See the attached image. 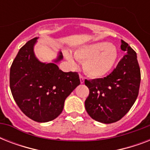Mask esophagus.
I'll use <instances>...</instances> for the list:
<instances>
[{"label": "esophagus", "instance_id": "1", "mask_svg": "<svg viewBox=\"0 0 150 150\" xmlns=\"http://www.w3.org/2000/svg\"><path fill=\"white\" fill-rule=\"evenodd\" d=\"M79 79H80V82H81V83H83V82H84L85 78L83 77L82 75H79Z\"/></svg>", "mask_w": 150, "mask_h": 150}]
</instances>
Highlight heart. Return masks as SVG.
I'll list each match as a JSON object with an SVG mask.
<instances>
[{"mask_svg":"<svg viewBox=\"0 0 150 150\" xmlns=\"http://www.w3.org/2000/svg\"><path fill=\"white\" fill-rule=\"evenodd\" d=\"M68 61L74 63L72 56L66 53ZM118 53L116 47L107 42L93 43L77 50L75 57L84 61L83 67L87 75L94 78L102 77L109 72L116 63Z\"/></svg>","mask_w":150,"mask_h":150,"instance_id":"1","label":"heart"}]
</instances>
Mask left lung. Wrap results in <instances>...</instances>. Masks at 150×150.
Returning <instances> with one entry per match:
<instances>
[{"label": "left lung", "mask_w": 150, "mask_h": 150, "mask_svg": "<svg viewBox=\"0 0 150 150\" xmlns=\"http://www.w3.org/2000/svg\"><path fill=\"white\" fill-rule=\"evenodd\" d=\"M121 48L127 54L109 75L85 80L89 89L85 101L86 110L92 118L101 123L111 124L121 120L139 95L141 73L136 53L124 40Z\"/></svg>", "instance_id": "8db88e82"}]
</instances>
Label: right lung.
<instances>
[{
    "instance_id": "obj_1",
    "label": "right lung",
    "mask_w": 150,
    "mask_h": 150,
    "mask_svg": "<svg viewBox=\"0 0 150 150\" xmlns=\"http://www.w3.org/2000/svg\"><path fill=\"white\" fill-rule=\"evenodd\" d=\"M37 38L19 50L10 69V89L20 110L32 120L47 122L63 110L64 100L80 84L76 71L64 72L54 63H41L33 46ZM63 58L60 54L55 62Z\"/></svg>"
}]
</instances>
